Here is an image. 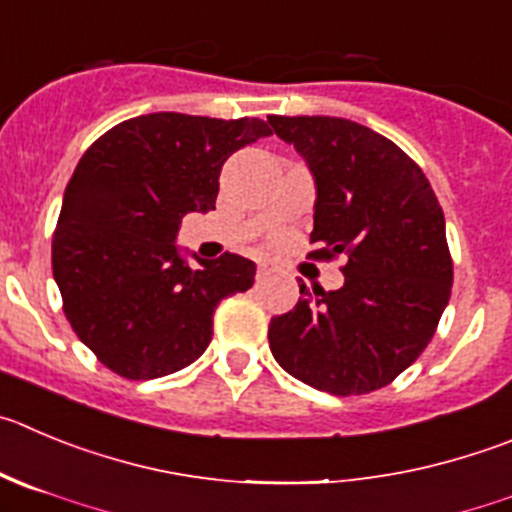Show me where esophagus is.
Listing matches in <instances>:
<instances>
[{"label":"esophagus","mask_w":512,"mask_h":512,"mask_svg":"<svg viewBox=\"0 0 512 512\" xmlns=\"http://www.w3.org/2000/svg\"><path fill=\"white\" fill-rule=\"evenodd\" d=\"M272 272H275V262L272 260L257 262V275H260V278H267V275H272Z\"/></svg>","instance_id":"34e87169"}]
</instances>
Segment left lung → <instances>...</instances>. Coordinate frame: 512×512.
I'll return each instance as SVG.
<instances>
[{"instance_id":"obj_1","label":"left lung","mask_w":512,"mask_h":512,"mask_svg":"<svg viewBox=\"0 0 512 512\" xmlns=\"http://www.w3.org/2000/svg\"><path fill=\"white\" fill-rule=\"evenodd\" d=\"M315 181L310 257L346 260L343 288L308 290L270 321V351L336 396L391 384L432 341L450 303L452 257L427 176L381 133L331 116H270Z\"/></svg>"}]
</instances>
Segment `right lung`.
Masks as SVG:
<instances>
[{
  "label": "right lung",
  "instance_id": "right-lung-1",
  "mask_svg": "<svg viewBox=\"0 0 512 512\" xmlns=\"http://www.w3.org/2000/svg\"><path fill=\"white\" fill-rule=\"evenodd\" d=\"M260 118L148 113L103 133L75 166L52 237L62 310L103 366L131 381L194 364L219 300L255 283V262L224 252L191 267L181 219L214 209L224 161L270 136Z\"/></svg>",
  "mask_w": 512,
  "mask_h": 512
}]
</instances>
